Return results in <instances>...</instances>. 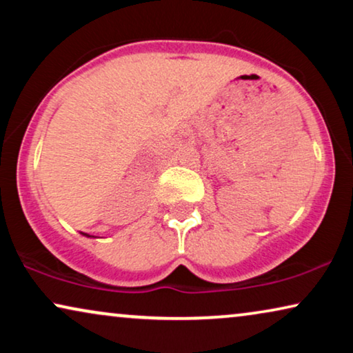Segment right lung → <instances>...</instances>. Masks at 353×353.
<instances>
[{
    "instance_id": "1",
    "label": "right lung",
    "mask_w": 353,
    "mask_h": 353,
    "mask_svg": "<svg viewBox=\"0 0 353 353\" xmlns=\"http://www.w3.org/2000/svg\"><path fill=\"white\" fill-rule=\"evenodd\" d=\"M83 236H86V238H93V236H90V234H86V233H81Z\"/></svg>"
}]
</instances>
